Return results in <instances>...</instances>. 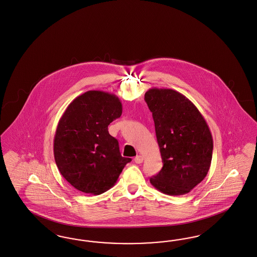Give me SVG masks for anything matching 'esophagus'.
Returning <instances> with one entry per match:
<instances>
[{
  "label": "esophagus",
  "instance_id": "esophagus-1",
  "mask_svg": "<svg viewBox=\"0 0 257 257\" xmlns=\"http://www.w3.org/2000/svg\"><path fill=\"white\" fill-rule=\"evenodd\" d=\"M134 162H135L136 164H140V163H142V162H143V157H141V156H137V157H135V158H134Z\"/></svg>",
  "mask_w": 257,
  "mask_h": 257
}]
</instances>
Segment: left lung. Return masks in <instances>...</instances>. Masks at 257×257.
Returning a JSON list of instances; mask_svg holds the SVG:
<instances>
[{
    "label": "left lung",
    "instance_id": "left-lung-1",
    "mask_svg": "<svg viewBox=\"0 0 257 257\" xmlns=\"http://www.w3.org/2000/svg\"><path fill=\"white\" fill-rule=\"evenodd\" d=\"M145 100L153 112L163 163L150 182L166 195L187 194L204 179L211 165L208 124L196 105L176 90L151 88Z\"/></svg>",
    "mask_w": 257,
    "mask_h": 257
}]
</instances>
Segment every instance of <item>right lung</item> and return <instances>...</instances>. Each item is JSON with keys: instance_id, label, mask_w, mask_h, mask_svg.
I'll list each match as a JSON object with an SVG mask.
<instances>
[{"instance_id": "obj_1", "label": "right lung", "mask_w": 257, "mask_h": 257, "mask_svg": "<svg viewBox=\"0 0 257 257\" xmlns=\"http://www.w3.org/2000/svg\"><path fill=\"white\" fill-rule=\"evenodd\" d=\"M120 99L91 90L69 104L56 126L54 156L62 177L76 189L100 195L115 185L132 159L120 154L108 124L122 115Z\"/></svg>"}]
</instances>
